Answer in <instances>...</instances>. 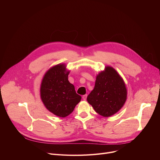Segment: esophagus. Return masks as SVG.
<instances>
[{"mask_svg": "<svg viewBox=\"0 0 160 160\" xmlns=\"http://www.w3.org/2000/svg\"><path fill=\"white\" fill-rule=\"evenodd\" d=\"M87 97H88V95H84L82 96V98L84 100H86V98H87Z\"/></svg>", "mask_w": 160, "mask_h": 160, "instance_id": "1", "label": "esophagus"}]
</instances>
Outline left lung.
<instances>
[{
	"mask_svg": "<svg viewBox=\"0 0 160 160\" xmlns=\"http://www.w3.org/2000/svg\"><path fill=\"white\" fill-rule=\"evenodd\" d=\"M127 96V88L120 75L112 67H106L97 76L95 88L87 100L99 115L110 117L123 106Z\"/></svg>",
	"mask_w": 160,
	"mask_h": 160,
	"instance_id": "left-lung-1",
	"label": "left lung"
}]
</instances>
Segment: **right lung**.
<instances>
[{"mask_svg":"<svg viewBox=\"0 0 160 160\" xmlns=\"http://www.w3.org/2000/svg\"><path fill=\"white\" fill-rule=\"evenodd\" d=\"M69 73L64 64H58L45 73L41 85V98L44 105L60 117L71 114L82 98L69 82Z\"/></svg>","mask_w":160,"mask_h":160,"instance_id":"right-lung-1","label":"right lung"}]
</instances>
